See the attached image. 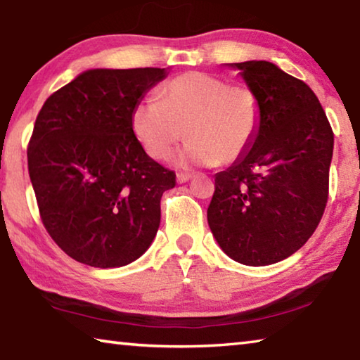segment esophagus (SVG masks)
<instances>
[{"label":"esophagus","mask_w":360,"mask_h":360,"mask_svg":"<svg viewBox=\"0 0 360 360\" xmlns=\"http://www.w3.org/2000/svg\"><path fill=\"white\" fill-rule=\"evenodd\" d=\"M176 179H178L179 184H184V182L192 179V174L191 173H178V176H176Z\"/></svg>","instance_id":"esophagus-1"}]
</instances>
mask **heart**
<instances>
[{
  "label": "heart",
  "mask_w": 360,
  "mask_h": 360,
  "mask_svg": "<svg viewBox=\"0 0 360 360\" xmlns=\"http://www.w3.org/2000/svg\"><path fill=\"white\" fill-rule=\"evenodd\" d=\"M156 98L136 103L130 114L131 134L153 160L169 158L186 135L191 143L182 161L229 166L245 158L259 135L262 101L250 84L187 72L165 81Z\"/></svg>",
  "instance_id": "obj_1"
}]
</instances>
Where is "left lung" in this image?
Here are the masks:
<instances>
[{
    "label": "left lung",
    "instance_id": "8db88e82",
    "mask_svg": "<svg viewBox=\"0 0 360 360\" xmlns=\"http://www.w3.org/2000/svg\"><path fill=\"white\" fill-rule=\"evenodd\" d=\"M262 101L250 153L215 176L207 220L221 250L246 266L285 259L308 241L330 194L334 134L316 94L271 62H243Z\"/></svg>",
    "mask_w": 360,
    "mask_h": 360
}]
</instances>
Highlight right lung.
Returning a JSON list of instances; mask_svg holds the SVG:
<instances>
[{
	"label": "right lung",
	"instance_id": "add662e5",
	"mask_svg": "<svg viewBox=\"0 0 360 360\" xmlns=\"http://www.w3.org/2000/svg\"><path fill=\"white\" fill-rule=\"evenodd\" d=\"M165 68L89 70L55 91L35 119L27 166L40 219L75 261L120 267L153 241L176 173L151 160L130 114Z\"/></svg>",
	"mask_w": 360,
	"mask_h": 360
}]
</instances>
